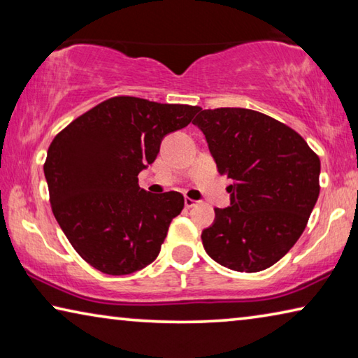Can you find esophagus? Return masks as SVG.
Returning a JSON list of instances; mask_svg holds the SVG:
<instances>
[{"instance_id":"esophagus-1","label":"esophagus","mask_w":358,"mask_h":358,"mask_svg":"<svg viewBox=\"0 0 358 358\" xmlns=\"http://www.w3.org/2000/svg\"><path fill=\"white\" fill-rule=\"evenodd\" d=\"M196 205H197V202L192 201V199H189V197L185 199V207L186 208H192V207H196Z\"/></svg>"}]
</instances>
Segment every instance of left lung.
<instances>
[{"label":"left lung","instance_id":"left-lung-1","mask_svg":"<svg viewBox=\"0 0 358 358\" xmlns=\"http://www.w3.org/2000/svg\"><path fill=\"white\" fill-rule=\"evenodd\" d=\"M194 124L217 172L232 178L230 207L215 208L202 232L208 256L235 271L276 264L305 230L319 197V156L299 132L250 108L199 110Z\"/></svg>","mask_w":358,"mask_h":358}]
</instances>
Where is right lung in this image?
I'll return each instance as SVG.
<instances>
[{"mask_svg":"<svg viewBox=\"0 0 358 358\" xmlns=\"http://www.w3.org/2000/svg\"><path fill=\"white\" fill-rule=\"evenodd\" d=\"M199 110L115 96L55 136L44 162L52 211L85 262L120 276L157 257L185 199L177 191L153 196L141 189L137 175L156 159L162 137Z\"/></svg>","mask_w":358,"mask_h":358,"instance_id":"right-lung-1","label":"right lung"}]
</instances>
